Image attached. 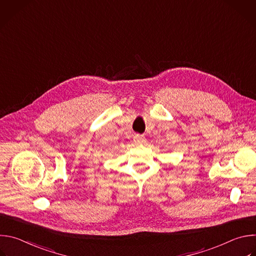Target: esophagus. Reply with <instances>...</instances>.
<instances>
[{
	"label": "esophagus",
	"instance_id": "1",
	"mask_svg": "<svg viewBox=\"0 0 256 256\" xmlns=\"http://www.w3.org/2000/svg\"><path fill=\"white\" fill-rule=\"evenodd\" d=\"M134 142L136 144H144L146 142V138L144 136H140V134H136L134 136Z\"/></svg>",
	"mask_w": 256,
	"mask_h": 256
}]
</instances>
